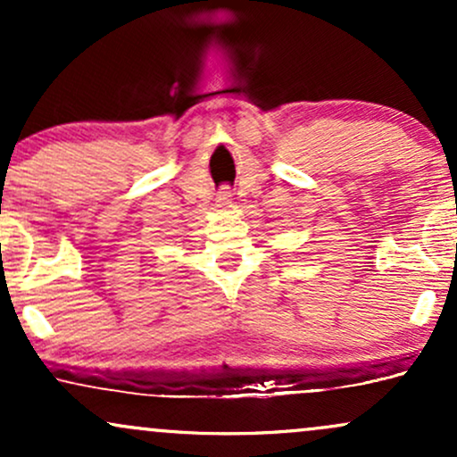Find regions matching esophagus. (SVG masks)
Returning <instances> with one entry per match:
<instances>
[{
  "instance_id": "esophagus-1",
  "label": "esophagus",
  "mask_w": 457,
  "mask_h": 457,
  "mask_svg": "<svg viewBox=\"0 0 457 457\" xmlns=\"http://www.w3.org/2000/svg\"><path fill=\"white\" fill-rule=\"evenodd\" d=\"M217 204L219 206H229V204H232V191H229V187H223L221 191L217 193Z\"/></svg>"
}]
</instances>
